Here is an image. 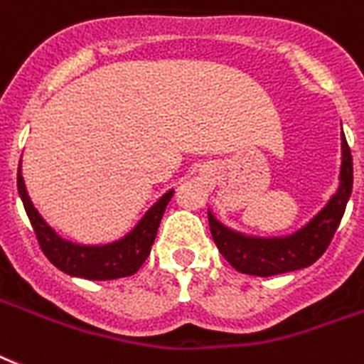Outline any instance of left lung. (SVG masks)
Masks as SVG:
<instances>
[{
  "mask_svg": "<svg viewBox=\"0 0 364 364\" xmlns=\"http://www.w3.org/2000/svg\"><path fill=\"white\" fill-rule=\"evenodd\" d=\"M353 188V159L342 133V167H340L338 191L331 197L325 208L312 222L289 237L257 238L231 231L208 212V225L220 254L232 269L252 276H274L282 272L304 269L325 254L329 248L346 205Z\"/></svg>",
  "mask_w": 364,
  "mask_h": 364,
  "instance_id": "left-lung-1",
  "label": "left lung"
}]
</instances>
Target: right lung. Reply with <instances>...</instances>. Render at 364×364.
Instances as JSON below:
<instances>
[{
  "label": "right lung",
  "mask_w": 364,
  "mask_h": 364,
  "mask_svg": "<svg viewBox=\"0 0 364 364\" xmlns=\"http://www.w3.org/2000/svg\"><path fill=\"white\" fill-rule=\"evenodd\" d=\"M16 184H18V193L24 203L26 214L30 218L37 242L43 254L46 255V259L65 274L86 278V280H116V278L135 274L150 255V246L156 240L159 222L164 218L168 200L173 197V190L167 191L142 216L135 229L120 240L105 244V246H80V244H73L58 237L56 231L35 210L26 191L24 178L20 174V165Z\"/></svg>",
  "instance_id": "obj_1"
}]
</instances>
